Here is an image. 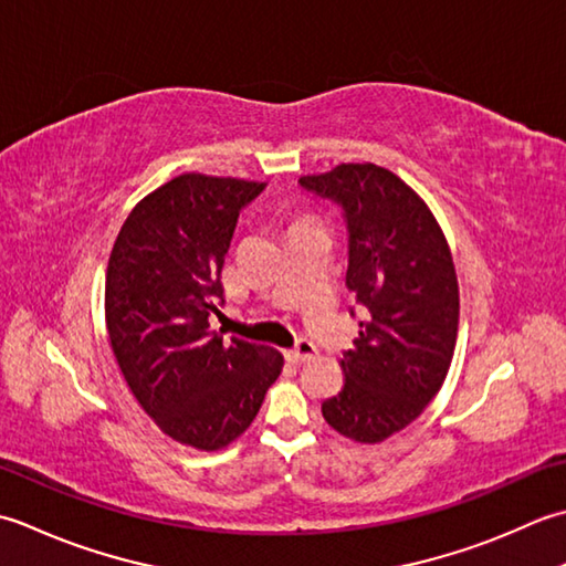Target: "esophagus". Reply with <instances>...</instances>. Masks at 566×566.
Returning a JSON list of instances; mask_svg holds the SVG:
<instances>
[{
    "mask_svg": "<svg viewBox=\"0 0 566 566\" xmlns=\"http://www.w3.org/2000/svg\"><path fill=\"white\" fill-rule=\"evenodd\" d=\"M285 356L291 361H295V364H300V361H310V359H315L317 356V347L313 342H307V339H300L293 349H287L285 352Z\"/></svg>",
    "mask_w": 566,
    "mask_h": 566,
    "instance_id": "34e87169",
    "label": "esophagus"
}]
</instances>
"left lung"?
<instances>
[{
    "instance_id": "obj_1",
    "label": "left lung",
    "mask_w": 566,
    "mask_h": 566,
    "mask_svg": "<svg viewBox=\"0 0 566 566\" xmlns=\"http://www.w3.org/2000/svg\"><path fill=\"white\" fill-rule=\"evenodd\" d=\"M300 186L342 205L347 287L364 319L342 356L344 386L322 402L342 437L378 444L406 430L442 388L459 329L452 251L432 210L376 164H342Z\"/></svg>"
}]
</instances>
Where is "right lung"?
Here are the masks:
<instances>
[{"instance_id": "obj_1", "label": "right lung", "mask_w": 566, "mask_h": 566, "mask_svg": "<svg viewBox=\"0 0 566 566\" xmlns=\"http://www.w3.org/2000/svg\"><path fill=\"white\" fill-rule=\"evenodd\" d=\"M259 180L182 172L124 219L109 253L105 317L126 386L158 430L217 452L256 418L283 354L210 329L241 207Z\"/></svg>"}]
</instances>
